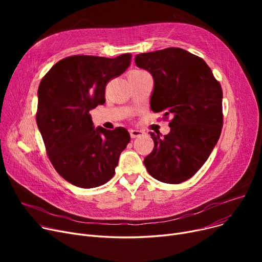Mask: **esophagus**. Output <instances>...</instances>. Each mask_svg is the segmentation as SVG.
I'll return each instance as SVG.
<instances>
[{
	"label": "esophagus",
	"instance_id": "obj_1",
	"mask_svg": "<svg viewBox=\"0 0 262 262\" xmlns=\"http://www.w3.org/2000/svg\"><path fill=\"white\" fill-rule=\"evenodd\" d=\"M129 134H130L132 138H137V137H140V136L144 135V132L143 130H139V129H130Z\"/></svg>",
	"mask_w": 262,
	"mask_h": 262
}]
</instances>
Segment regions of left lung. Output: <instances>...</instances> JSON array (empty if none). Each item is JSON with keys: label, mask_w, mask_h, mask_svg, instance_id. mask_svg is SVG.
I'll list each match as a JSON object with an SVG mask.
<instances>
[{"label": "left lung", "mask_w": 262, "mask_h": 262, "mask_svg": "<svg viewBox=\"0 0 262 262\" xmlns=\"http://www.w3.org/2000/svg\"><path fill=\"white\" fill-rule=\"evenodd\" d=\"M135 62L153 76L150 109L172 117L168 135L150 133L154 149L144 166L159 182L181 184L202 168L221 135V85L201 57L180 48L138 54Z\"/></svg>", "instance_id": "left-lung-1"}]
</instances>
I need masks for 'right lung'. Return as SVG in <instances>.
<instances>
[{"label": "right lung", "instance_id": "right-lung-1", "mask_svg": "<svg viewBox=\"0 0 262 262\" xmlns=\"http://www.w3.org/2000/svg\"><path fill=\"white\" fill-rule=\"evenodd\" d=\"M132 54L116 58L74 55L55 63L38 88L36 121L57 173L80 188H95L115 175L130 141L124 127H94L89 114L105 103L107 82L128 68Z\"/></svg>", "mask_w": 262, "mask_h": 262}]
</instances>
